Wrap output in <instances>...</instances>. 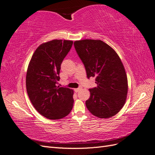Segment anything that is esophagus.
I'll list each match as a JSON object with an SVG mask.
<instances>
[{
    "label": "esophagus",
    "instance_id": "esophagus-1",
    "mask_svg": "<svg viewBox=\"0 0 155 155\" xmlns=\"http://www.w3.org/2000/svg\"><path fill=\"white\" fill-rule=\"evenodd\" d=\"M81 90V88H75V89H74V91H75V92H78L79 91H80Z\"/></svg>",
    "mask_w": 155,
    "mask_h": 155
}]
</instances>
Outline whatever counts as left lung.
I'll return each instance as SVG.
<instances>
[{
	"instance_id": "8db88e82",
	"label": "left lung",
	"mask_w": 155,
	"mask_h": 155,
	"mask_svg": "<svg viewBox=\"0 0 155 155\" xmlns=\"http://www.w3.org/2000/svg\"><path fill=\"white\" fill-rule=\"evenodd\" d=\"M74 47L84 64L87 77L96 78L97 87L90 89L87 110L100 118H109L120 112L128 93L127 75L114 50L101 40L75 41Z\"/></svg>"
}]
</instances>
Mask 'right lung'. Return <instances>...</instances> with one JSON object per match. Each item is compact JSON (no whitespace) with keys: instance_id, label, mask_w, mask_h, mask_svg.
<instances>
[{"instance_id":"obj_1","label":"right lung","mask_w":155,"mask_h":155,"mask_svg":"<svg viewBox=\"0 0 155 155\" xmlns=\"http://www.w3.org/2000/svg\"><path fill=\"white\" fill-rule=\"evenodd\" d=\"M73 41L54 39L36 49L28 65L26 87L29 99L40 114L59 120L70 113L74 90L58 86L61 64Z\"/></svg>"}]
</instances>
